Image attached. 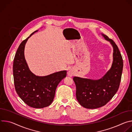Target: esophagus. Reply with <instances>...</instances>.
Segmentation results:
<instances>
[{
    "instance_id": "obj_1",
    "label": "esophagus",
    "mask_w": 132,
    "mask_h": 132,
    "mask_svg": "<svg viewBox=\"0 0 132 132\" xmlns=\"http://www.w3.org/2000/svg\"><path fill=\"white\" fill-rule=\"evenodd\" d=\"M67 75H68V76H69V77H72V76H73V75L72 71L71 70H69L68 71Z\"/></svg>"
}]
</instances>
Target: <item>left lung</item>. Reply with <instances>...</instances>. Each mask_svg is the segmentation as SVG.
<instances>
[{"instance_id": "8db88e82", "label": "left lung", "mask_w": 132, "mask_h": 132, "mask_svg": "<svg viewBox=\"0 0 132 132\" xmlns=\"http://www.w3.org/2000/svg\"><path fill=\"white\" fill-rule=\"evenodd\" d=\"M101 35L113 48L111 68L99 79L73 78L76 87L77 100L81 106L89 109L104 106L115 95L119 88L123 70L122 57L118 46L106 35Z\"/></svg>"}]
</instances>
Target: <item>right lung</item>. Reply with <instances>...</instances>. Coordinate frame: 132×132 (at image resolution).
Masks as SVG:
<instances>
[{"label":"right lung","mask_w":132,"mask_h":132,"mask_svg":"<svg viewBox=\"0 0 132 132\" xmlns=\"http://www.w3.org/2000/svg\"><path fill=\"white\" fill-rule=\"evenodd\" d=\"M37 31L33 32L19 46L14 59L13 75L15 89L18 96L29 106L40 109L52 103L56 89L61 81L66 77L67 71L39 76L30 70L24 57V47L28 39Z\"/></svg>","instance_id":"add662e5"}]
</instances>
